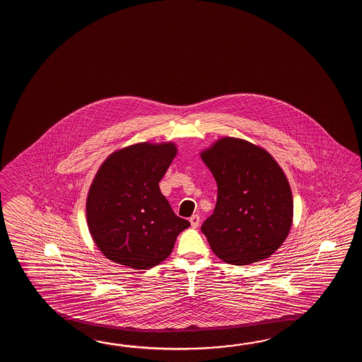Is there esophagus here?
I'll list each match as a JSON object with an SVG mask.
<instances>
[{"mask_svg": "<svg viewBox=\"0 0 362 362\" xmlns=\"http://www.w3.org/2000/svg\"><path fill=\"white\" fill-rule=\"evenodd\" d=\"M200 217L198 215H192L190 217V223H192V228H198V225H199Z\"/></svg>", "mask_w": 362, "mask_h": 362, "instance_id": "34e87169", "label": "esophagus"}]
</instances>
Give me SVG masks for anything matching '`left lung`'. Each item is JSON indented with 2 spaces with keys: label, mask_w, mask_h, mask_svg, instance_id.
Wrapping results in <instances>:
<instances>
[{
  "label": "left lung",
  "mask_w": 362,
  "mask_h": 362,
  "mask_svg": "<svg viewBox=\"0 0 362 362\" xmlns=\"http://www.w3.org/2000/svg\"><path fill=\"white\" fill-rule=\"evenodd\" d=\"M217 182L214 214L202 225L208 243L233 265L262 262L293 225L290 184L273 156L245 139L223 137L202 154Z\"/></svg>",
  "instance_id": "obj_1"
}]
</instances>
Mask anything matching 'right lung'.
I'll list each match as a JSON object with an SVG mask.
<instances>
[{"label":"right lung","instance_id":"obj_1","mask_svg":"<svg viewBox=\"0 0 362 362\" xmlns=\"http://www.w3.org/2000/svg\"><path fill=\"white\" fill-rule=\"evenodd\" d=\"M176 154L173 142H142L112 153L100 165L88 194L86 221L110 260L132 269L153 268L190 226L159 189Z\"/></svg>","mask_w":362,"mask_h":362}]
</instances>
